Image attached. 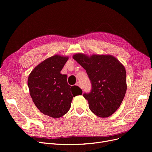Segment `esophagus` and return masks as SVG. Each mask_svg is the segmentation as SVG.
Listing matches in <instances>:
<instances>
[{
    "instance_id": "1",
    "label": "esophagus",
    "mask_w": 152,
    "mask_h": 152,
    "mask_svg": "<svg viewBox=\"0 0 152 152\" xmlns=\"http://www.w3.org/2000/svg\"><path fill=\"white\" fill-rule=\"evenodd\" d=\"M76 86H79V87H81V86L80 83H79V82H77V83H76Z\"/></svg>"
}]
</instances>
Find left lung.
I'll use <instances>...</instances> for the list:
<instances>
[{
    "label": "left lung",
    "mask_w": 152,
    "mask_h": 152,
    "mask_svg": "<svg viewBox=\"0 0 152 152\" xmlns=\"http://www.w3.org/2000/svg\"><path fill=\"white\" fill-rule=\"evenodd\" d=\"M73 58L86 69L91 81V91L83 96L92 112L102 118L112 115L121 105L127 89L124 66L109 55L89 57L77 53Z\"/></svg>",
    "instance_id": "1"
}]
</instances>
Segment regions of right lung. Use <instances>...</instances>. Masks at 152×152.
I'll list each match as a JSON object with an SVG mask.
<instances>
[{
  "mask_svg": "<svg viewBox=\"0 0 152 152\" xmlns=\"http://www.w3.org/2000/svg\"><path fill=\"white\" fill-rule=\"evenodd\" d=\"M68 57L54 55L41 63L31 71L28 79L30 95L35 105L43 114L54 118L63 116L69 111L73 97L71 91L79 87L71 86L67 76L60 71Z\"/></svg>",
  "mask_w": 152,
  "mask_h": 152,
  "instance_id": "add662e5",
  "label": "right lung"
}]
</instances>
